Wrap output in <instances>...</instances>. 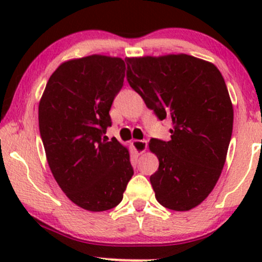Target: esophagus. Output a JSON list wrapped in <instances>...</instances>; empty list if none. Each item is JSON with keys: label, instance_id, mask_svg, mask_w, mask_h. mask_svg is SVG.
Segmentation results:
<instances>
[{"label": "esophagus", "instance_id": "esophagus-1", "mask_svg": "<svg viewBox=\"0 0 262 262\" xmlns=\"http://www.w3.org/2000/svg\"><path fill=\"white\" fill-rule=\"evenodd\" d=\"M132 144H133V148L137 154H143L148 148V141L146 140H134Z\"/></svg>", "mask_w": 262, "mask_h": 262}]
</instances>
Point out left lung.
Segmentation results:
<instances>
[{
    "label": "left lung",
    "mask_w": 262,
    "mask_h": 262,
    "mask_svg": "<svg viewBox=\"0 0 262 262\" xmlns=\"http://www.w3.org/2000/svg\"><path fill=\"white\" fill-rule=\"evenodd\" d=\"M128 82L159 118H169L171 140L149 141L159 159L150 176L155 197L185 212L213 191L227 159L234 111L217 66L187 54L127 58Z\"/></svg>",
    "instance_id": "8db88e82"
}]
</instances>
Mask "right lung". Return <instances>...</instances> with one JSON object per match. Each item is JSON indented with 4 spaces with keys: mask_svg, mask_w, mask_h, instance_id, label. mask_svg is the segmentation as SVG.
<instances>
[{
    "mask_svg": "<svg viewBox=\"0 0 262 262\" xmlns=\"http://www.w3.org/2000/svg\"><path fill=\"white\" fill-rule=\"evenodd\" d=\"M124 76L121 58L68 60L39 101V132L54 179L71 202L90 212L118 206L134 173L127 146L116 138L102 139Z\"/></svg>",
    "mask_w": 262,
    "mask_h": 262,
    "instance_id": "add662e5",
    "label": "right lung"
}]
</instances>
